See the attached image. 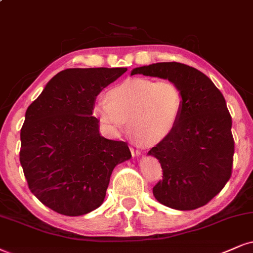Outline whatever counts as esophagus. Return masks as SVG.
<instances>
[{
    "label": "esophagus",
    "instance_id": "obj_1",
    "mask_svg": "<svg viewBox=\"0 0 253 253\" xmlns=\"http://www.w3.org/2000/svg\"><path fill=\"white\" fill-rule=\"evenodd\" d=\"M130 151H131L132 156H139V155H141V150H138V149L135 148V146H130Z\"/></svg>",
    "mask_w": 253,
    "mask_h": 253
}]
</instances>
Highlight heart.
<instances>
[{"mask_svg":"<svg viewBox=\"0 0 253 253\" xmlns=\"http://www.w3.org/2000/svg\"><path fill=\"white\" fill-rule=\"evenodd\" d=\"M183 104V91L173 81L136 77L111 86L105 101L93 104L92 115L110 135H120L129 123L139 141L157 143L173 131Z\"/></svg>","mask_w":253,"mask_h":253,"instance_id":"heart-1","label":"heart"}]
</instances>
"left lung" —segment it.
<instances>
[{"instance_id":"left-lung-1","label":"left lung","mask_w":253,"mask_h":253,"mask_svg":"<svg viewBox=\"0 0 253 253\" xmlns=\"http://www.w3.org/2000/svg\"><path fill=\"white\" fill-rule=\"evenodd\" d=\"M176 82L184 96L173 131L148 152L160 161L163 178L152 189L161 204L195 210L208 204L232 174L235 141L225 98L207 75L177 62L136 68L131 75Z\"/></svg>"}]
</instances>
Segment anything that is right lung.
<instances>
[{
	"mask_svg": "<svg viewBox=\"0 0 253 253\" xmlns=\"http://www.w3.org/2000/svg\"><path fill=\"white\" fill-rule=\"evenodd\" d=\"M126 68H73L55 75L28 107L20 162L29 190L55 212L81 216L104 201L112 170L129 160L123 141L99 135L96 96Z\"/></svg>",
	"mask_w": 253,
	"mask_h": 253,
	"instance_id": "obj_1",
	"label": "right lung"
}]
</instances>
